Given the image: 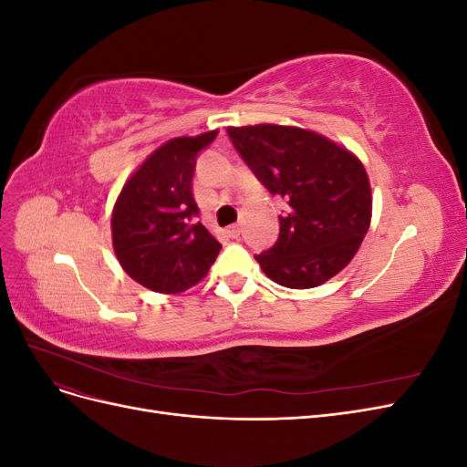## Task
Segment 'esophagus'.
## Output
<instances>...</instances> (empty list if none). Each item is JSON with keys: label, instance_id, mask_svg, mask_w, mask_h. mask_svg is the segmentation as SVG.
I'll use <instances>...</instances> for the list:
<instances>
[{"label": "esophagus", "instance_id": "obj_1", "mask_svg": "<svg viewBox=\"0 0 467 467\" xmlns=\"http://www.w3.org/2000/svg\"><path fill=\"white\" fill-rule=\"evenodd\" d=\"M225 232H228V235H230V237H234V239H235V237H239V234H242V225H239V223H232L230 228L225 230Z\"/></svg>", "mask_w": 467, "mask_h": 467}]
</instances>
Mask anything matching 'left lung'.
I'll use <instances>...</instances> for the list:
<instances>
[{"instance_id":"obj_1","label":"left lung","mask_w":467,"mask_h":467,"mask_svg":"<svg viewBox=\"0 0 467 467\" xmlns=\"http://www.w3.org/2000/svg\"><path fill=\"white\" fill-rule=\"evenodd\" d=\"M239 155L288 202L275 247L257 255L276 285L306 290L327 282L357 255L372 220L370 179L345 146L298 126H228Z\"/></svg>"}]
</instances>
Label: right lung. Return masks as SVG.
<instances>
[{
  "label": "right lung",
  "mask_w": 467,
  "mask_h": 467,
  "mask_svg": "<svg viewBox=\"0 0 467 467\" xmlns=\"http://www.w3.org/2000/svg\"><path fill=\"white\" fill-rule=\"evenodd\" d=\"M218 130L179 136L153 150L124 182L112 208L115 255L138 285L160 294H179L208 275L222 249L196 220L192 196L196 155Z\"/></svg>",
  "instance_id": "add662e5"
}]
</instances>
